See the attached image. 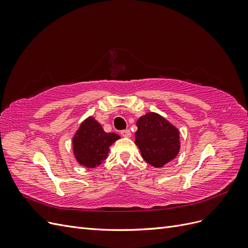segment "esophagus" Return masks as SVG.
I'll return each mask as SVG.
<instances>
[{
    "mask_svg": "<svg viewBox=\"0 0 248 248\" xmlns=\"http://www.w3.org/2000/svg\"><path fill=\"white\" fill-rule=\"evenodd\" d=\"M121 136L124 138H130L131 137V132L129 129H126V130H122L121 131Z\"/></svg>",
    "mask_w": 248,
    "mask_h": 248,
    "instance_id": "esophagus-1",
    "label": "esophagus"
}]
</instances>
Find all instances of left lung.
<instances>
[{"label":"left lung","instance_id":"1","mask_svg":"<svg viewBox=\"0 0 248 248\" xmlns=\"http://www.w3.org/2000/svg\"><path fill=\"white\" fill-rule=\"evenodd\" d=\"M134 142L145 161L154 168H162L178 156L181 148L180 131L166 118L150 111L137 121Z\"/></svg>","mask_w":248,"mask_h":248}]
</instances>
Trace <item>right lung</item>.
<instances>
[{
    "mask_svg": "<svg viewBox=\"0 0 248 248\" xmlns=\"http://www.w3.org/2000/svg\"><path fill=\"white\" fill-rule=\"evenodd\" d=\"M120 139L117 133H108L94 117L90 116L79 125L72 138L74 158L81 167L95 169L107 159L109 147Z\"/></svg>",
    "mask_w": 248,
    "mask_h": 248,
    "instance_id": "add662e5",
    "label": "right lung"
}]
</instances>
